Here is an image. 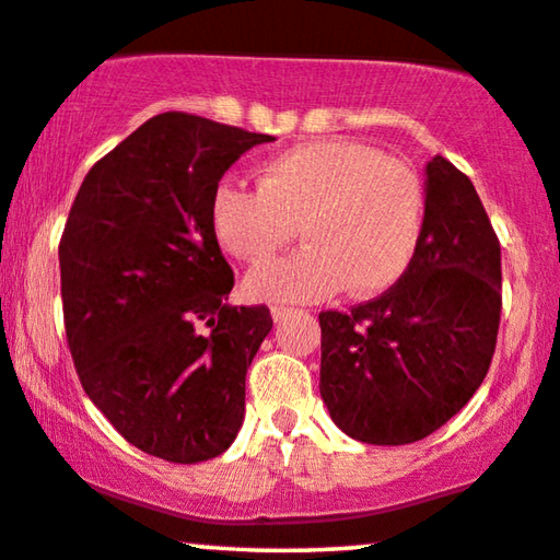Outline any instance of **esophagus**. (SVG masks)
<instances>
[{
  "label": "esophagus",
  "instance_id": "34e87169",
  "mask_svg": "<svg viewBox=\"0 0 560 560\" xmlns=\"http://www.w3.org/2000/svg\"><path fill=\"white\" fill-rule=\"evenodd\" d=\"M294 312H296V310H291V306H279V304L271 306V317H273V322L287 319V317H291V314H294Z\"/></svg>",
  "mask_w": 560,
  "mask_h": 560
}]
</instances>
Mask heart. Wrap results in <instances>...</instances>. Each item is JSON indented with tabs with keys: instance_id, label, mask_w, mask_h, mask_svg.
<instances>
[{
	"instance_id": "obj_1",
	"label": "heart",
	"mask_w": 560,
	"mask_h": 560,
	"mask_svg": "<svg viewBox=\"0 0 560 560\" xmlns=\"http://www.w3.org/2000/svg\"><path fill=\"white\" fill-rule=\"evenodd\" d=\"M220 248L258 264L299 238L306 248L246 277L256 302H319L348 287L388 291L411 269L427 223L419 175L360 141L291 147L258 172V190L223 179L210 195Z\"/></svg>"
}]
</instances>
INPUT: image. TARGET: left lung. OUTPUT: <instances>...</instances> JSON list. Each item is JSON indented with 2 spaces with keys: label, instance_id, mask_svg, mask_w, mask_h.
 I'll return each instance as SVG.
<instances>
[{
  "label": "left lung",
  "instance_id": "1",
  "mask_svg": "<svg viewBox=\"0 0 560 560\" xmlns=\"http://www.w3.org/2000/svg\"><path fill=\"white\" fill-rule=\"evenodd\" d=\"M500 241L471 179L427 164V223L411 269L373 302L322 312L319 393L345 434L427 439L482 385L502 310Z\"/></svg>",
  "mask_w": 560,
  "mask_h": 560
}]
</instances>
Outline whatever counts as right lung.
Masks as SVG:
<instances>
[{
  "label": "right lung",
  "mask_w": 560,
  "mask_h": 560,
  "mask_svg": "<svg viewBox=\"0 0 560 560\" xmlns=\"http://www.w3.org/2000/svg\"><path fill=\"white\" fill-rule=\"evenodd\" d=\"M271 139L152 116L93 164L62 231V317L83 390L164 462L212 459L243 423L246 373L273 319L228 304L233 271L208 210L228 167Z\"/></svg>",
  "instance_id": "obj_1"
}]
</instances>
